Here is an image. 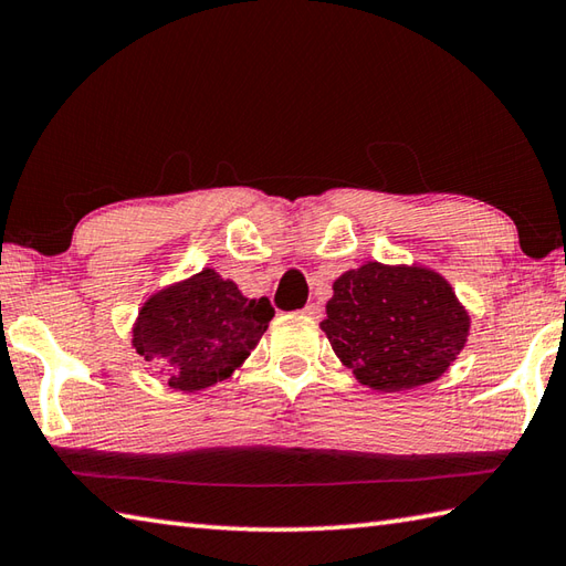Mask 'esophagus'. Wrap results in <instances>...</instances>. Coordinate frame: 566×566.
<instances>
[{"mask_svg": "<svg viewBox=\"0 0 566 566\" xmlns=\"http://www.w3.org/2000/svg\"><path fill=\"white\" fill-rule=\"evenodd\" d=\"M302 314L308 316V318H318V316H321V306H318V304H306V306L302 308Z\"/></svg>", "mask_w": 566, "mask_h": 566, "instance_id": "1", "label": "esophagus"}]
</instances>
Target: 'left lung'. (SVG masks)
Wrapping results in <instances>:
<instances>
[{"label": "left lung", "mask_w": 566, "mask_h": 566, "mask_svg": "<svg viewBox=\"0 0 566 566\" xmlns=\"http://www.w3.org/2000/svg\"><path fill=\"white\" fill-rule=\"evenodd\" d=\"M321 323L335 355L377 391L436 381L467 343L469 316L452 286L426 268L367 262L333 282Z\"/></svg>", "instance_id": "1"}]
</instances>
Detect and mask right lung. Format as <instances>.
Here are the masks:
<instances>
[{
	"mask_svg": "<svg viewBox=\"0 0 566 566\" xmlns=\"http://www.w3.org/2000/svg\"><path fill=\"white\" fill-rule=\"evenodd\" d=\"M272 316L268 296L245 298L231 280L207 268L143 304L134 347L163 371L167 387L199 391L243 365Z\"/></svg>",
	"mask_w": 566,
	"mask_h": 566,
	"instance_id": "right-lung-1",
	"label": "right lung"
}]
</instances>
